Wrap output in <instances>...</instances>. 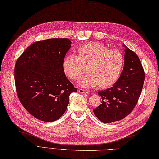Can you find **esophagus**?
Instances as JSON below:
<instances>
[{"mask_svg":"<svg viewBox=\"0 0 159 159\" xmlns=\"http://www.w3.org/2000/svg\"><path fill=\"white\" fill-rule=\"evenodd\" d=\"M78 91H79L80 93H89V91H86V90H85L84 89H81V88H79L78 89Z\"/></svg>","mask_w":159,"mask_h":159,"instance_id":"obj_1","label":"esophagus"}]
</instances>
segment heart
Here are the masks:
<instances>
[{
    "label": "heart",
    "mask_w": 159,
    "mask_h": 159,
    "mask_svg": "<svg viewBox=\"0 0 159 159\" xmlns=\"http://www.w3.org/2000/svg\"><path fill=\"white\" fill-rule=\"evenodd\" d=\"M78 54L66 56L63 70L71 80H78L88 65V74L79 80L84 88H92L100 85L107 87L114 84L121 74L124 66V56L118 50H109L100 43L89 42L79 48Z\"/></svg>",
    "instance_id": "b5f03b06"
}]
</instances>
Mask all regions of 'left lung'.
<instances>
[{
  "label": "left lung",
  "instance_id": "1",
  "mask_svg": "<svg viewBox=\"0 0 159 159\" xmlns=\"http://www.w3.org/2000/svg\"><path fill=\"white\" fill-rule=\"evenodd\" d=\"M123 46L125 54L121 75L112 87L99 91L102 104L93 110L96 117L105 123L119 121L131 113L145 80V71L139 57L125 44Z\"/></svg>",
  "mask_w": 159,
  "mask_h": 159
}]
</instances>
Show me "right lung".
Here are the masks:
<instances>
[{"instance_id":"obj_1","label":"right lung","mask_w":159,"mask_h":159,"mask_svg":"<svg viewBox=\"0 0 159 159\" xmlns=\"http://www.w3.org/2000/svg\"><path fill=\"white\" fill-rule=\"evenodd\" d=\"M71 44L68 38L38 41L16 62L14 81L18 99L27 111L40 121L52 122L60 118L70 94L78 91L62 68Z\"/></svg>"}]
</instances>
